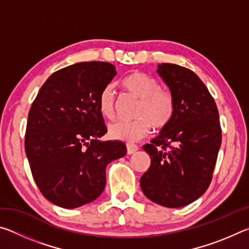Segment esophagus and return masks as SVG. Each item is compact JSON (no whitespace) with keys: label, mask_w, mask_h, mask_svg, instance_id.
Instances as JSON below:
<instances>
[{"label":"esophagus","mask_w":249,"mask_h":249,"mask_svg":"<svg viewBox=\"0 0 249 249\" xmlns=\"http://www.w3.org/2000/svg\"><path fill=\"white\" fill-rule=\"evenodd\" d=\"M126 148H127V154L132 155L134 153H136L138 149V146L135 144H132V142H127V144H126Z\"/></svg>","instance_id":"1"}]
</instances>
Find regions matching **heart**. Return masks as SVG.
<instances>
[{
	"label": "heart",
	"mask_w": 249,
	"mask_h": 249,
	"mask_svg": "<svg viewBox=\"0 0 249 249\" xmlns=\"http://www.w3.org/2000/svg\"><path fill=\"white\" fill-rule=\"evenodd\" d=\"M120 84L128 94L138 100L133 121H117L108 126V135L113 140L136 142L150 132L151 126L161 129L174 119L176 104L171 92L160 88L157 79L142 71H132L120 80ZM116 95L112 86L101 90L98 107L101 115L107 120L115 116Z\"/></svg>",
	"instance_id": "1"
}]
</instances>
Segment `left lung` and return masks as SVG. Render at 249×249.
<instances>
[{
    "instance_id": "1",
    "label": "left lung",
    "mask_w": 249,
    "mask_h": 249,
    "mask_svg": "<svg viewBox=\"0 0 249 249\" xmlns=\"http://www.w3.org/2000/svg\"><path fill=\"white\" fill-rule=\"evenodd\" d=\"M157 72L174 95L176 111L158 136L142 146L151 161L142 176L141 188L155 203L181 208L209 188L222 129L215 101L193 71L161 64Z\"/></svg>"
}]
</instances>
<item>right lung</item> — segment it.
I'll list each match as a JSON object with an SVG mask.
<instances>
[{
  "instance_id": "1",
  "label": "right lung",
  "mask_w": 249,
  "mask_h": 249,
  "mask_svg": "<svg viewBox=\"0 0 249 249\" xmlns=\"http://www.w3.org/2000/svg\"><path fill=\"white\" fill-rule=\"evenodd\" d=\"M115 75L108 62H79L53 72L34 100L25 150L37 187L53 204L74 209L95 200L105 168L126 155L124 142L100 141L107 129L98 98Z\"/></svg>"
}]
</instances>
